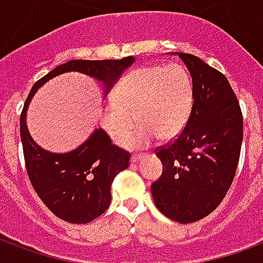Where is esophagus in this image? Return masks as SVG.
<instances>
[{"label": "esophagus", "mask_w": 263, "mask_h": 263, "mask_svg": "<svg viewBox=\"0 0 263 263\" xmlns=\"http://www.w3.org/2000/svg\"><path fill=\"white\" fill-rule=\"evenodd\" d=\"M143 158V155L142 154H135V155H132L131 156V162L132 163H135V162H138V160H141Z\"/></svg>", "instance_id": "34e87169"}]
</instances>
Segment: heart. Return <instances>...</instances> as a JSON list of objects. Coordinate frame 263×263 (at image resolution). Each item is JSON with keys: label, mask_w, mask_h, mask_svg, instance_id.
Returning a JSON list of instances; mask_svg holds the SVG:
<instances>
[{"label": "heart", "mask_w": 263, "mask_h": 263, "mask_svg": "<svg viewBox=\"0 0 263 263\" xmlns=\"http://www.w3.org/2000/svg\"><path fill=\"white\" fill-rule=\"evenodd\" d=\"M193 107V83L183 66H143L132 70L115 87L112 103L101 114V126L112 142L124 145L138 124L142 129L131 146H146L158 137L167 141L186 125Z\"/></svg>", "instance_id": "obj_1"}]
</instances>
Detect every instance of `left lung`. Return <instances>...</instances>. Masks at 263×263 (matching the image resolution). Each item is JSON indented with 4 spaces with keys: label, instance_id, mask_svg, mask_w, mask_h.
<instances>
[{
    "label": "left lung",
    "instance_id": "obj_1",
    "mask_svg": "<svg viewBox=\"0 0 263 263\" xmlns=\"http://www.w3.org/2000/svg\"><path fill=\"white\" fill-rule=\"evenodd\" d=\"M193 83V107L182 132L156 148L163 171L151 192L160 213L196 222L213 213L235 177L242 143V111L230 81L197 56L176 53Z\"/></svg>",
    "mask_w": 263,
    "mask_h": 263
}]
</instances>
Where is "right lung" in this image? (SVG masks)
<instances>
[{"label": "right lung", "instance_id": "right-lung-1", "mask_svg": "<svg viewBox=\"0 0 263 263\" xmlns=\"http://www.w3.org/2000/svg\"><path fill=\"white\" fill-rule=\"evenodd\" d=\"M134 60L132 56L117 60H69L37 80L26 98L20 121L26 172L39 198L60 220L87 224L104 214L111 201V184L129 166L131 154L111 143L103 129H96L71 152H48L37 146L26 128L28 104L39 87L66 71L92 76L103 81L108 91Z\"/></svg>", "mask_w": 263, "mask_h": 263}]
</instances>
